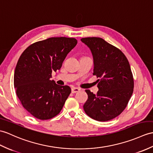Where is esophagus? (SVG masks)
I'll return each mask as SVG.
<instances>
[{
  "instance_id": "esophagus-1",
  "label": "esophagus",
  "mask_w": 153,
  "mask_h": 153,
  "mask_svg": "<svg viewBox=\"0 0 153 153\" xmlns=\"http://www.w3.org/2000/svg\"><path fill=\"white\" fill-rule=\"evenodd\" d=\"M80 91L79 88H76V87H72V93H76L77 92H79Z\"/></svg>"
}]
</instances>
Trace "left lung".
<instances>
[{
    "mask_svg": "<svg viewBox=\"0 0 153 153\" xmlns=\"http://www.w3.org/2000/svg\"><path fill=\"white\" fill-rule=\"evenodd\" d=\"M91 49L94 60L93 75L98 91L85 90L88 99L83 105L86 114L98 121H108L119 115L126 107L134 91V78L125 54L98 37L81 39Z\"/></svg>",
    "mask_w": 153,
    "mask_h": 153,
    "instance_id": "left-lung-1",
    "label": "left lung"
}]
</instances>
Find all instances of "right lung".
Segmentation results:
<instances>
[{
  "mask_svg": "<svg viewBox=\"0 0 153 153\" xmlns=\"http://www.w3.org/2000/svg\"><path fill=\"white\" fill-rule=\"evenodd\" d=\"M76 38L53 37L31 44L17 61L13 76L16 94L27 111L40 120L57 115L71 93L68 85L51 80V73L61 68Z\"/></svg>",
  "mask_w": 153,
  "mask_h": 153,
  "instance_id": "add662e5",
  "label": "right lung"
}]
</instances>
